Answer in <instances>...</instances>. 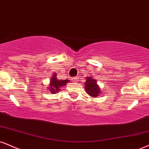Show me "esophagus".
<instances>
[{
    "label": "esophagus",
    "instance_id": "1",
    "mask_svg": "<svg viewBox=\"0 0 149 149\" xmlns=\"http://www.w3.org/2000/svg\"><path fill=\"white\" fill-rule=\"evenodd\" d=\"M78 80V77H74V78H72V82H76Z\"/></svg>",
    "mask_w": 149,
    "mask_h": 149
}]
</instances>
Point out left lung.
I'll return each instance as SVG.
<instances>
[{"instance_id": "8db88e82", "label": "left lung", "mask_w": 149, "mask_h": 149, "mask_svg": "<svg viewBox=\"0 0 149 149\" xmlns=\"http://www.w3.org/2000/svg\"><path fill=\"white\" fill-rule=\"evenodd\" d=\"M84 87L87 94L92 98H96L101 95V89L98 86L96 80L92 76L86 77V81L85 82Z\"/></svg>"}]
</instances>
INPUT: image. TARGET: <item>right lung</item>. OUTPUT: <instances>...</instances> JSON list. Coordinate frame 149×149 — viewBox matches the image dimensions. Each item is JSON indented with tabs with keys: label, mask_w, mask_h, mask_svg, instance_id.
Listing matches in <instances>:
<instances>
[{
	"label": "right lung",
	"mask_w": 149,
	"mask_h": 149,
	"mask_svg": "<svg viewBox=\"0 0 149 149\" xmlns=\"http://www.w3.org/2000/svg\"><path fill=\"white\" fill-rule=\"evenodd\" d=\"M68 82L69 80H58L57 78V73H53L50 79L49 85H47V89H49V92L51 94H57L60 91V87H64Z\"/></svg>",
	"instance_id": "1"
}]
</instances>
